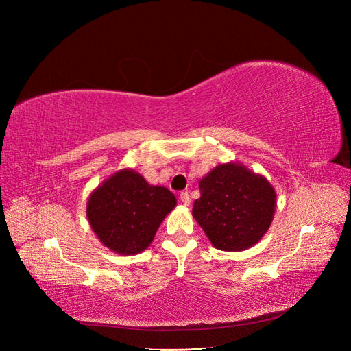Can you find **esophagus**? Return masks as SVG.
I'll return each instance as SVG.
<instances>
[{
	"instance_id": "obj_1",
	"label": "esophagus",
	"mask_w": 351,
	"mask_h": 351,
	"mask_svg": "<svg viewBox=\"0 0 351 351\" xmlns=\"http://www.w3.org/2000/svg\"><path fill=\"white\" fill-rule=\"evenodd\" d=\"M180 200L183 202V205L189 206L190 205V195L187 192H183L182 195H180Z\"/></svg>"
}]
</instances>
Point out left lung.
Returning <instances> with one entry per match:
<instances>
[{
  "mask_svg": "<svg viewBox=\"0 0 351 351\" xmlns=\"http://www.w3.org/2000/svg\"><path fill=\"white\" fill-rule=\"evenodd\" d=\"M193 217L214 247L240 252L268 231L277 195L267 178L237 162L215 167L199 182Z\"/></svg>",
  "mask_w": 351,
  "mask_h": 351,
  "instance_id": "left-lung-1",
  "label": "left lung"
}]
</instances>
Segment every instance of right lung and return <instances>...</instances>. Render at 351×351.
I'll return each mask as SVG.
<instances>
[{
	"label": "right lung",
	"instance_id": "1",
	"mask_svg": "<svg viewBox=\"0 0 351 351\" xmlns=\"http://www.w3.org/2000/svg\"><path fill=\"white\" fill-rule=\"evenodd\" d=\"M176 205L167 187L151 186L139 173L121 169L90 193L86 215L102 244L115 253L136 254L149 246Z\"/></svg>",
	"mask_w": 351,
	"mask_h": 351
}]
</instances>
